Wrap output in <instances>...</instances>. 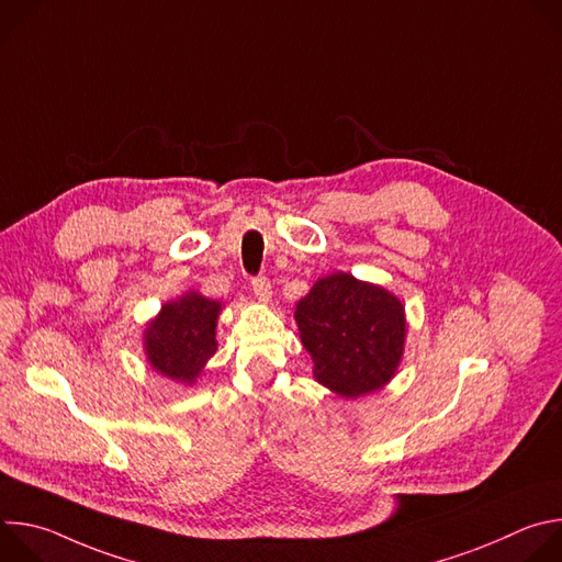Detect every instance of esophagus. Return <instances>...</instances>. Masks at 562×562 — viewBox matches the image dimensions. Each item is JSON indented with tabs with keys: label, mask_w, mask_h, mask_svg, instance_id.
<instances>
[{
	"label": "esophagus",
	"mask_w": 562,
	"mask_h": 562,
	"mask_svg": "<svg viewBox=\"0 0 562 562\" xmlns=\"http://www.w3.org/2000/svg\"><path fill=\"white\" fill-rule=\"evenodd\" d=\"M251 286H254V293L260 302H269L271 300V282L267 276H256L251 278Z\"/></svg>",
	"instance_id": "esophagus-1"
}]
</instances>
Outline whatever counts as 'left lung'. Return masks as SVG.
<instances>
[{"label": "left lung", "mask_w": 562, "mask_h": 562, "mask_svg": "<svg viewBox=\"0 0 562 562\" xmlns=\"http://www.w3.org/2000/svg\"><path fill=\"white\" fill-rule=\"evenodd\" d=\"M295 323L315 362V380L342 397H358L386 384L403 356V304L349 273L317 280L297 302Z\"/></svg>", "instance_id": "8db88e82"}]
</instances>
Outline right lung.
<instances>
[{"instance_id":"right-lung-1","label":"right lung","mask_w":562,"mask_h":562,"mask_svg":"<svg viewBox=\"0 0 562 562\" xmlns=\"http://www.w3.org/2000/svg\"><path fill=\"white\" fill-rule=\"evenodd\" d=\"M220 302L200 293L162 306L146 329V353L155 371L180 382H193L204 362L215 353V323Z\"/></svg>"}]
</instances>
